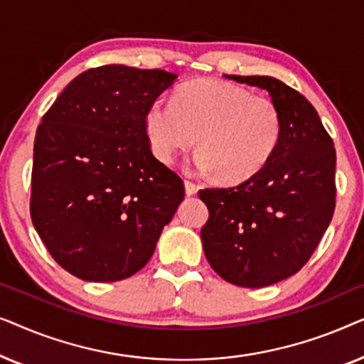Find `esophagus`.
Wrapping results in <instances>:
<instances>
[{
  "mask_svg": "<svg viewBox=\"0 0 364 364\" xmlns=\"http://www.w3.org/2000/svg\"><path fill=\"white\" fill-rule=\"evenodd\" d=\"M183 186H186V192H187V196H196V193L198 192V186H196V183L191 182V181H186V182H183Z\"/></svg>",
  "mask_w": 364,
  "mask_h": 364,
  "instance_id": "obj_1",
  "label": "esophagus"
}]
</instances>
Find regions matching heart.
Returning <instances> with one entry per match:
<instances>
[{"instance_id": "1", "label": "heart", "mask_w": 364, "mask_h": 364, "mask_svg": "<svg viewBox=\"0 0 364 364\" xmlns=\"http://www.w3.org/2000/svg\"><path fill=\"white\" fill-rule=\"evenodd\" d=\"M144 132L154 156L166 164L198 141L193 171L218 172L222 181L235 183L260 172L275 154L282 117L270 99L235 84L196 81L178 89L173 101H151Z\"/></svg>"}]
</instances>
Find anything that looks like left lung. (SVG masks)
<instances>
[{"mask_svg": "<svg viewBox=\"0 0 364 364\" xmlns=\"http://www.w3.org/2000/svg\"><path fill=\"white\" fill-rule=\"evenodd\" d=\"M223 76L270 94L280 111L282 136L255 176L198 192L208 208L202 247L223 280L262 288L295 275L330 225L336 152L315 107L295 89L270 76Z\"/></svg>", "mask_w": 364, "mask_h": 364, "instance_id": "obj_1", "label": "left lung"}]
</instances>
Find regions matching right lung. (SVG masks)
Wrapping results in <instances>:
<instances>
[{"instance_id":"1","label":"right lung","mask_w":364,"mask_h":364,"mask_svg":"<svg viewBox=\"0 0 364 364\" xmlns=\"http://www.w3.org/2000/svg\"><path fill=\"white\" fill-rule=\"evenodd\" d=\"M177 79L111 64L64 87L34 139L31 218L64 270L119 282L151 260L183 200L182 178L159 162L144 112Z\"/></svg>"}]
</instances>
